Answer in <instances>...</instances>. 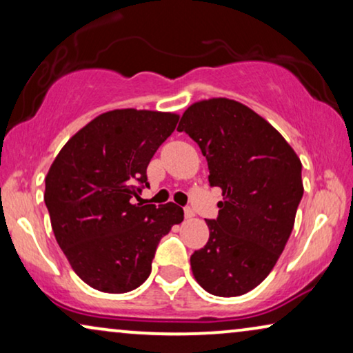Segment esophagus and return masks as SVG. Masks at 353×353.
<instances>
[{
    "label": "esophagus",
    "mask_w": 353,
    "mask_h": 353,
    "mask_svg": "<svg viewBox=\"0 0 353 353\" xmlns=\"http://www.w3.org/2000/svg\"><path fill=\"white\" fill-rule=\"evenodd\" d=\"M194 216V210L191 207H185V219H192Z\"/></svg>",
    "instance_id": "34e87169"
}]
</instances>
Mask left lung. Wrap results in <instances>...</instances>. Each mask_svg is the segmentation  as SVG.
<instances>
[{"label":"left lung","mask_w":353,"mask_h":353,"mask_svg":"<svg viewBox=\"0 0 353 353\" xmlns=\"http://www.w3.org/2000/svg\"><path fill=\"white\" fill-rule=\"evenodd\" d=\"M178 132L201 148L210 186L223 191L209 241L191 255L207 292L234 297L259 286L284 250L303 196L302 163L286 139L248 105L215 98L192 104Z\"/></svg>","instance_id":"1"}]
</instances>
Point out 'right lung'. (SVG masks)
I'll use <instances>...</instances> for the list:
<instances>
[{"label": "right lung", "instance_id": "right-lung-1", "mask_svg": "<svg viewBox=\"0 0 353 353\" xmlns=\"http://www.w3.org/2000/svg\"><path fill=\"white\" fill-rule=\"evenodd\" d=\"M176 123L175 114L110 110L74 134L52 162L45 180L52 231L88 286L110 294L141 286L161 239L183 221L173 202L133 204Z\"/></svg>", "mask_w": 353, "mask_h": 353}]
</instances>
